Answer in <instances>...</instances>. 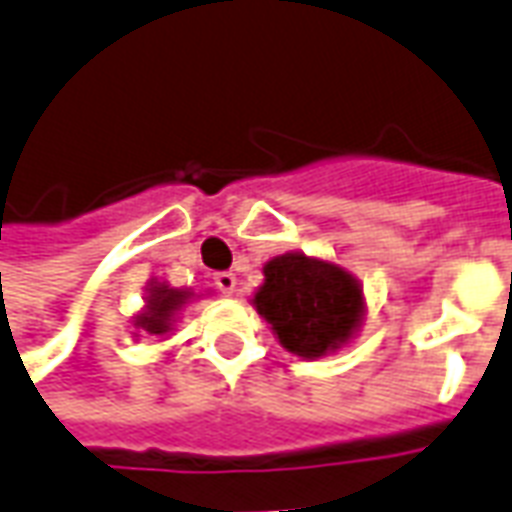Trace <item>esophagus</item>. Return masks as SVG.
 <instances>
[{
	"mask_svg": "<svg viewBox=\"0 0 512 512\" xmlns=\"http://www.w3.org/2000/svg\"><path fill=\"white\" fill-rule=\"evenodd\" d=\"M213 285L222 290V293H235V285H238V279H235L233 271H219V274H213Z\"/></svg>",
	"mask_w": 512,
	"mask_h": 512,
	"instance_id": "34e87169",
	"label": "esophagus"
}]
</instances>
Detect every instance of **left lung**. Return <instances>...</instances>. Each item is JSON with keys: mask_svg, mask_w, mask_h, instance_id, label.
I'll return each mask as SVG.
<instances>
[{"mask_svg": "<svg viewBox=\"0 0 512 512\" xmlns=\"http://www.w3.org/2000/svg\"><path fill=\"white\" fill-rule=\"evenodd\" d=\"M263 274L255 307L290 354L312 359L351 340L362 321V288L348 271L290 252L268 260Z\"/></svg>", "mask_w": 512, "mask_h": 512, "instance_id": "obj_1", "label": "left lung"}]
</instances>
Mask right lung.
<instances>
[{
  "instance_id": "1",
  "label": "right lung",
  "mask_w": 512,
  "mask_h": 512,
  "mask_svg": "<svg viewBox=\"0 0 512 512\" xmlns=\"http://www.w3.org/2000/svg\"><path fill=\"white\" fill-rule=\"evenodd\" d=\"M189 299L186 290L167 288V285H156L150 290V299H147V312H142L136 318V326H142L147 334H164L169 329V318L172 312L178 310L183 301Z\"/></svg>"
}]
</instances>
